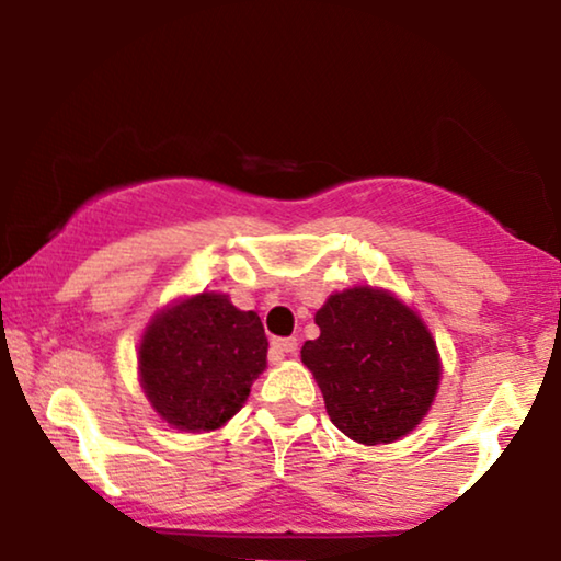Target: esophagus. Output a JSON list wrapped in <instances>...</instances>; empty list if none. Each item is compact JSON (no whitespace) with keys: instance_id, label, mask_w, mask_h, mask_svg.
I'll list each match as a JSON object with an SVG mask.
<instances>
[{"instance_id":"34e87169","label":"esophagus","mask_w":561,"mask_h":561,"mask_svg":"<svg viewBox=\"0 0 561 561\" xmlns=\"http://www.w3.org/2000/svg\"><path fill=\"white\" fill-rule=\"evenodd\" d=\"M298 342L294 336H283V340H273L271 342V357L273 359H283L286 355H296Z\"/></svg>"}]
</instances>
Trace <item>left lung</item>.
Returning a JSON list of instances; mask_svg holds the SVG:
<instances>
[{
    "mask_svg": "<svg viewBox=\"0 0 561 561\" xmlns=\"http://www.w3.org/2000/svg\"><path fill=\"white\" fill-rule=\"evenodd\" d=\"M319 340L301 347L332 424L359 444H390L413 432L434 403L439 352L419 313L393 294L355 286L317 311Z\"/></svg>",
    "mask_w": 561,
    "mask_h": 561,
    "instance_id": "8db88e82",
    "label": "left lung"
}]
</instances>
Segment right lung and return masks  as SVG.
Returning a JSON list of instances; mask_svg holds the SVG:
<instances>
[{
	"instance_id": "obj_1",
	"label": "right lung",
	"mask_w": 561,
	"mask_h": 561,
	"mask_svg": "<svg viewBox=\"0 0 561 561\" xmlns=\"http://www.w3.org/2000/svg\"><path fill=\"white\" fill-rule=\"evenodd\" d=\"M265 365L267 340L257 313L206 290L156 313L137 355L150 405L181 432L225 426Z\"/></svg>"
}]
</instances>
